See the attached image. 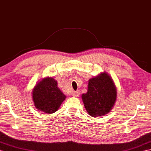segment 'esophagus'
I'll list each match as a JSON object with an SVG mask.
<instances>
[{
	"mask_svg": "<svg viewBox=\"0 0 151 151\" xmlns=\"http://www.w3.org/2000/svg\"><path fill=\"white\" fill-rule=\"evenodd\" d=\"M79 96H80V91H76L74 92V93H73V96H75V97H78Z\"/></svg>",
	"mask_w": 151,
	"mask_h": 151,
	"instance_id": "34e87169",
	"label": "esophagus"
}]
</instances>
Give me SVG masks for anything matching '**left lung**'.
<instances>
[{
	"label": "left lung",
	"mask_w": 151,
	"mask_h": 151,
	"mask_svg": "<svg viewBox=\"0 0 151 151\" xmlns=\"http://www.w3.org/2000/svg\"><path fill=\"white\" fill-rule=\"evenodd\" d=\"M117 96V87L112 78L103 72L89 79L87 92L82 94V99L88 115L96 117L110 112Z\"/></svg>",
	"instance_id": "left-lung-1"
}]
</instances>
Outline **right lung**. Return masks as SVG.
<instances>
[{
    "instance_id": "1",
    "label": "right lung",
    "mask_w": 151,
    "mask_h": 151,
    "mask_svg": "<svg viewBox=\"0 0 151 151\" xmlns=\"http://www.w3.org/2000/svg\"><path fill=\"white\" fill-rule=\"evenodd\" d=\"M57 85V80L50 76L36 83L32 91V98L37 110L51 114L59 109L66 96Z\"/></svg>"
}]
</instances>
